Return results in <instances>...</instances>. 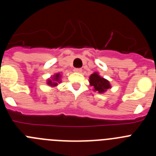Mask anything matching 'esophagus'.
<instances>
[{"mask_svg":"<svg viewBox=\"0 0 156 156\" xmlns=\"http://www.w3.org/2000/svg\"><path fill=\"white\" fill-rule=\"evenodd\" d=\"M74 72H76V73H81L82 72V69L80 68H75L73 69Z\"/></svg>","mask_w":156,"mask_h":156,"instance_id":"obj_1","label":"esophagus"}]
</instances>
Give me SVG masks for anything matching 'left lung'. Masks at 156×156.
<instances>
[{"label":"left lung","mask_w":156,"mask_h":156,"mask_svg":"<svg viewBox=\"0 0 156 156\" xmlns=\"http://www.w3.org/2000/svg\"><path fill=\"white\" fill-rule=\"evenodd\" d=\"M89 80H89L90 85L93 87L94 91H98V93L102 94L105 92L108 89L111 88L109 81L99 76L98 73H94L93 74H91L90 76Z\"/></svg>","instance_id":"obj_1"}]
</instances>
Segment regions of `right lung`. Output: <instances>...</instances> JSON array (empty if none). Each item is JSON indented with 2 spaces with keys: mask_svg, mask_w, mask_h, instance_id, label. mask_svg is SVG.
<instances>
[{
  "mask_svg": "<svg viewBox=\"0 0 156 156\" xmlns=\"http://www.w3.org/2000/svg\"><path fill=\"white\" fill-rule=\"evenodd\" d=\"M60 80H61V74L58 73L55 74V75L53 76V77H52L51 80V79L48 80L47 83L51 87H55L58 85V83L61 82Z\"/></svg>",
  "mask_w": 156,
  "mask_h": 156,
  "instance_id": "1",
  "label": "right lung"
}]
</instances>
